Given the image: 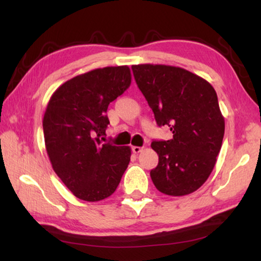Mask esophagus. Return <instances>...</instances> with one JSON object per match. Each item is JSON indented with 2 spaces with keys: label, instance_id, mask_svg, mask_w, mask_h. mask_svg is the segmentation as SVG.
I'll list each match as a JSON object with an SVG mask.
<instances>
[{
  "label": "esophagus",
  "instance_id": "1",
  "mask_svg": "<svg viewBox=\"0 0 261 261\" xmlns=\"http://www.w3.org/2000/svg\"><path fill=\"white\" fill-rule=\"evenodd\" d=\"M143 149H144V147H140V146H132V152L136 153V154L140 153L141 151H143Z\"/></svg>",
  "mask_w": 261,
  "mask_h": 261
}]
</instances>
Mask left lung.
Instances as JSON below:
<instances>
[{
    "instance_id": "left-lung-1",
    "label": "left lung",
    "mask_w": 261,
    "mask_h": 261,
    "mask_svg": "<svg viewBox=\"0 0 261 261\" xmlns=\"http://www.w3.org/2000/svg\"><path fill=\"white\" fill-rule=\"evenodd\" d=\"M132 71L158 125L173 132V139L151 145L159 155L151 170L154 185L174 197L197 191L213 171L224 135L214 87L179 67L138 64Z\"/></svg>"
}]
</instances>
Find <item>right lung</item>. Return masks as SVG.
I'll use <instances>...</instances> for the list:
<instances>
[{"label": "right lung", "instance_id": "obj_1", "mask_svg": "<svg viewBox=\"0 0 261 261\" xmlns=\"http://www.w3.org/2000/svg\"><path fill=\"white\" fill-rule=\"evenodd\" d=\"M131 85L127 65L91 70L69 79L50 96L43 115L47 154L73 196L100 201L115 192L130 162L131 147L102 144L109 103Z\"/></svg>", "mask_w": 261, "mask_h": 261}]
</instances>
